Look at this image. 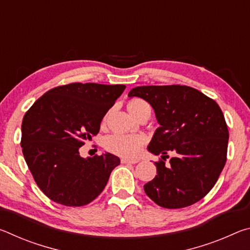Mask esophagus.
Segmentation results:
<instances>
[{
	"label": "esophagus",
	"mask_w": 250,
	"mask_h": 250,
	"mask_svg": "<svg viewBox=\"0 0 250 250\" xmlns=\"http://www.w3.org/2000/svg\"><path fill=\"white\" fill-rule=\"evenodd\" d=\"M121 163H124V164H135V163H138V161L137 160H129V159H121Z\"/></svg>",
	"instance_id": "34e87169"
}]
</instances>
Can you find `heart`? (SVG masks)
<instances>
[{"instance_id":"b5f03b06","label":"heart","mask_w":250,"mask_h":250,"mask_svg":"<svg viewBox=\"0 0 250 250\" xmlns=\"http://www.w3.org/2000/svg\"><path fill=\"white\" fill-rule=\"evenodd\" d=\"M128 110L134 118L141 115H151L150 104L145 100L133 99L128 104ZM145 139L141 135L113 133L104 139V146L112 153L125 156V158H135L140 154Z\"/></svg>"}]
</instances>
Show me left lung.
Wrapping results in <instances>:
<instances>
[{"label":"left lung","instance_id":"obj_1","mask_svg":"<svg viewBox=\"0 0 250 250\" xmlns=\"http://www.w3.org/2000/svg\"><path fill=\"white\" fill-rule=\"evenodd\" d=\"M130 98L145 99L153 108L160 126L147 151L164 159L174 156L170 166L155 162L156 175L145 192L166 208H182L202 200L221 175L226 163L228 129L219 105L188 86H140Z\"/></svg>","mask_w":250,"mask_h":250}]
</instances>
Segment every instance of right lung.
I'll use <instances>...</instances> for the list:
<instances>
[{
  "label": "right lung",
  "mask_w": 250,
  "mask_h": 250,
  "mask_svg": "<svg viewBox=\"0 0 250 250\" xmlns=\"http://www.w3.org/2000/svg\"><path fill=\"white\" fill-rule=\"evenodd\" d=\"M125 84L69 83L48 90L25 113L23 155L36 184L58 204H89L120 164L111 153L83 158L79 147L99 132L101 120Z\"/></svg>",
  "instance_id": "obj_1"
}]
</instances>
